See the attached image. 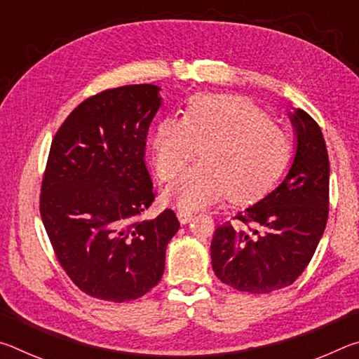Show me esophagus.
Masks as SVG:
<instances>
[{
    "mask_svg": "<svg viewBox=\"0 0 359 359\" xmlns=\"http://www.w3.org/2000/svg\"><path fill=\"white\" fill-rule=\"evenodd\" d=\"M177 215H179L180 223L187 224V223H190V220L193 218V212L188 210V209H182V210H179Z\"/></svg>",
    "mask_w": 359,
    "mask_h": 359,
    "instance_id": "obj_1",
    "label": "esophagus"
}]
</instances>
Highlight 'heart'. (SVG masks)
Segmentation results:
<instances>
[{
  "label": "heart",
  "instance_id": "heart-1",
  "mask_svg": "<svg viewBox=\"0 0 359 359\" xmlns=\"http://www.w3.org/2000/svg\"><path fill=\"white\" fill-rule=\"evenodd\" d=\"M203 160L169 187L182 209L226 198L234 204L258 201L274 187L291 156V139L250 100L233 95H198L182 118H163L150 139L151 161L161 180H172L194 155Z\"/></svg>",
  "mask_w": 359,
  "mask_h": 359
}]
</instances>
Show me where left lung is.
I'll return each mask as SVG.
<instances>
[{
  "label": "left lung",
  "mask_w": 359,
  "mask_h": 359,
  "mask_svg": "<svg viewBox=\"0 0 359 359\" xmlns=\"http://www.w3.org/2000/svg\"><path fill=\"white\" fill-rule=\"evenodd\" d=\"M297 145L290 172L274 191L223 223L210 244L212 267L238 291L266 294L293 283L311 263L330 214V156L307 112L290 115Z\"/></svg>",
  "instance_id": "1"
}]
</instances>
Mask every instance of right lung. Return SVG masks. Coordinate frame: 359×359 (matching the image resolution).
I'll return each instance as SVG.
<instances>
[{
	"label": "right lung",
	"mask_w": 359,
	"mask_h": 359,
	"mask_svg": "<svg viewBox=\"0 0 359 359\" xmlns=\"http://www.w3.org/2000/svg\"><path fill=\"white\" fill-rule=\"evenodd\" d=\"M158 90L139 83L90 96L63 121L48 151L42 223L60 266L96 299L126 302L149 293L180 228L171 209L142 220L155 201L145 144L161 106Z\"/></svg>",
	"instance_id": "right-lung-1"
}]
</instances>
